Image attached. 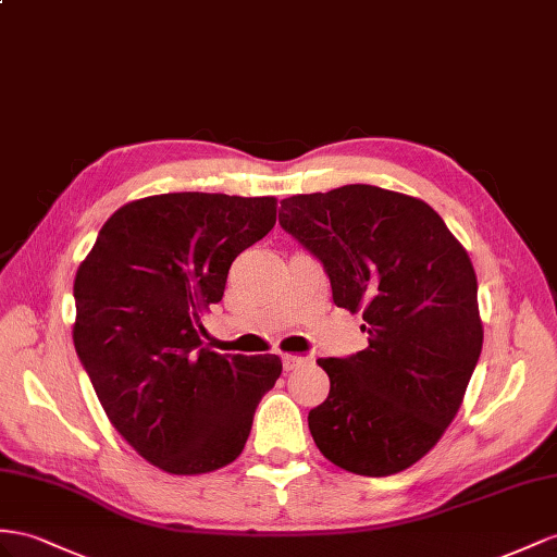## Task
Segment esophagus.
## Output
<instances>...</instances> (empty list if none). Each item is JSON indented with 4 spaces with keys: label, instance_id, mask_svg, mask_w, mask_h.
Instances as JSON below:
<instances>
[{
    "label": "esophagus",
    "instance_id": "esophagus-1",
    "mask_svg": "<svg viewBox=\"0 0 557 557\" xmlns=\"http://www.w3.org/2000/svg\"><path fill=\"white\" fill-rule=\"evenodd\" d=\"M282 362H284V369H287V372H294V369L304 367L308 360L301 358V355H284Z\"/></svg>",
    "mask_w": 557,
    "mask_h": 557
}]
</instances>
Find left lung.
<instances>
[{
	"mask_svg": "<svg viewBox=\"0 0 557 557\" xmlns=\"http://www.w3.org/2000/svg\"><path fill=\"white\" fill-rule=\"evenodd\" d=\"M280 225L320 259L334 304L362 312L369 341L318 360L332 386L310 435L348 473H400L447 431L480 358L470 256L431 205L376 185L282 199Z\"/></svg>",
	"mask_w": 557,
	"mask_h": 557,
	"instance_id": "8db88e82",
	"label": "left lung"
}]
</instances>
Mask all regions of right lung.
<instances>
[{"mask_svg":"<svg viewBox=\"0 0 557 557\" xmlns=\"http://www.w3.org/2000/svg\"><path fill=\"white\" fill-rule=\"evenodd\" d=\"M275 216V197L134 199L106 221L77 268L75 350L110 423L164 473L233 463L282 374L277 355H221L202 341L227 270Z\"/></svg>","mask_w":557,"mask_h":557,"instance_id":"1","label":"right lung"}]
</instances>
